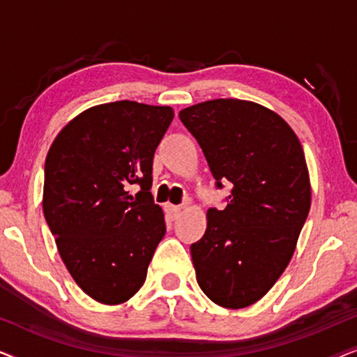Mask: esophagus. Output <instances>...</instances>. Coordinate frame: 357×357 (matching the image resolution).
<instances>
[{"label":"esophagus","mask_w":357,"mask_h":357,"mask_svg":"<svg viewBox=\"0 0 357 357\" xmlns=\"http://www.w3.org/2000/svg\"><path fill=\"white\" fill-rule=\"evenodd\" d=\"M165 211H167V216L174 221V219H177L180 216V213H182V208L175 206V204H165Z\"/></svg>","instance_id":"obj_1"}]
</instances>
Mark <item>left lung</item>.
Segmentation results:
<instances>
[{
    "label": "left lung",
    "mask_w": 357,
    "mask_h": 357,
    "mask_svg": "<svg viewBox=\"0 0 357 357\" xmlns=\"http://www.w3.org/2000/svg\"><path fill=\"white\" fill-rule=\"evenodd\" d=\"M178 116L218 187L232 183L227 206L208 209L206 232L190 247L197 281L214 304L243 309L275 286L294 255L312 202L304 151L284 119L250 100L199 102Z\"/></svg>",
    "instance_id": "1"
}]
</instances>
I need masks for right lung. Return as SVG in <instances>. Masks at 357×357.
<instances>
[{"instance_id":"1","label":"right lung","mask_w":357,"mask_h":357,"mask_svg":"<svg viewBox=\"0 0 357 357\" xmlns=\"http://www.w3.org/2000/svg\"><path fill=\"white\" fill-rule=\"evenodd\" d=\"M172 120L169 105H94L48 149L43 214L66 270L100 304H123L139 291L165 234L149 190L154 153ZM130 184L142 192L131 195Z\"/></svg>"}]
</instances>
